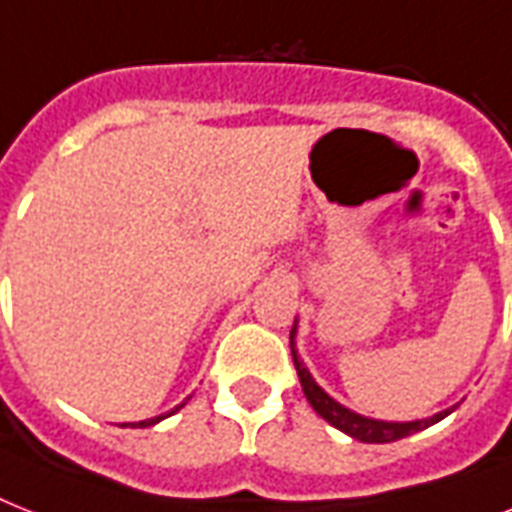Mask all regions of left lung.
Listing matches in <instances>:
<instances>
[{
    "mask_svg": "<svg viewBox=\"0 0 512 512\" xmlns=\"http://www.w3.org/2000/svg\"><path fill=\"white\" fill-rule=\"evenodd\" d=\"M289 348H292V361H295L297 377H300V385H303V393L308 398V404L316 409L319 417L329 422V425H335L337 430L342 433H348L350 438H356V441H364V444H390V441H398V438H406L417 433V430L428 428L433 422L444 420L446 414L454 412L452 409H444V412L433 414L428 420H417V422H382V420H369V417H361V414L350 412L342 404H337L335 398L327 396L324 390L316 385V380L311 377V372L305 369V364L300 361L295 350V329H292V335H289Z\"/></svg>",
    "mask_w": 512,
    "mask_h": 512,
    "instance_id": "left-lung-1",
    "label": "left lung"
}]
</instances>
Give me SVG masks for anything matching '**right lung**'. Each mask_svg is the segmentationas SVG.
<instances>
[{"label":"right lung","mask_w":512,"mask_h":512,"mask_svg":"<svg viewBox=\"0 0 512 512\" xmlns=\"http://www.w3.org/2000/svg\"><path fill=\"white\" fill-rule=\"evenodd\" d=\"M180 406H183V404H180ZM180 406H177V409H180ZM177 409H175V412H177ZM172 414V412H170ZM159 420H164V417H154V420H143V422H135V425H140V428H148V425H156V422H159Z\"/></svg>","instance_id":"add662e5"}]
</instances>
